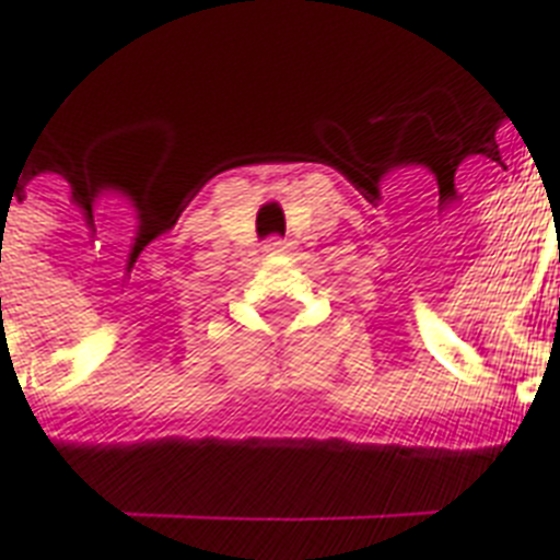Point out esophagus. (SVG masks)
Segmentation results:
<instances>
[{
  "instance_id": "obj_1",
  "label": "esophagus",
  "mask_w": 560,
  "mask_h": 560,
  "mask_svg": "<svg viewBox=\"0 0 560 560\" xmlns=\"http://www.w3.org/2000/svg\"><path fill=\"white\" fill-rule=\"evenodd\" d=\"M289 242H285V238H268V242H265V254H285V250H289Z\"/></svg>"
}]
</instances>
